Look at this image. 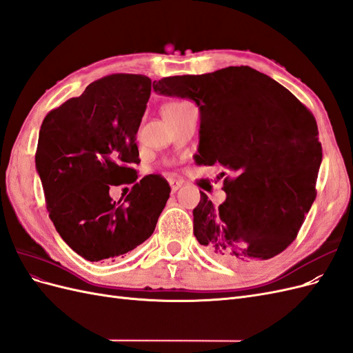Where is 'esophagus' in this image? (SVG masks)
I'll list each match as a JSON object with an SVG mask.
<instances>
[{
	"instance_id": "obj_1",
	"label": "esophagus",
	"mask_w": 353,
	"mask_h": 353,
	"mask_svg": "<svg viewBox=\"0 0 353 353\" xmlns=\"http://www.w3.org/2000/svg\"><path fill=\"white\" fill-rule=\"evenodd\" d=\"M169 185H170V191H172V193H175V191L183 185V181H179V179H175V178H170L169 179Z\"/></svg>"
}]
</instances>
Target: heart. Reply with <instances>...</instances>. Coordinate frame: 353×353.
Here are the masks:
<instances>
[{"label":"heart","instance_id":"heart-1","mask_svg":"<svg viewBox=\"0 0 353 353\" xmlns=\"http://www.w3.org/2000/svg\"><path fill=\"white\" fill-rule=\"evenodd\" d=\"M187 104H190V103H188V101H175V103H170V104H168L166 108H165V110L179 109V108H184V105H187Z\"/></svg>","mask_w":353,"mask_h":353}]
</instances>
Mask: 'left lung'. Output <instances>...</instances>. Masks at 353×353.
Masks as SVG:
<instances>
[{
	"instance_id": "1",
	"label": "left lung",
	"mask_w": 353,
	"mask_h": 353,
	"mask_svg": "<svg viewBox=\"0 0 353 353\" xmlns=\"http://www.w3.org/2000/svg\"><path fill=\"white\" fill-rule=\"evenodd\" d=\"M153 90L199 105L196 162H218L234 175L223 179L227 199L218 208L200 191L193 210L199 243L236 266L281 253L316 196L323 148L314 114L281 83L249 66L169 77L154 81Z\"/></svg>"
}]
</instances>
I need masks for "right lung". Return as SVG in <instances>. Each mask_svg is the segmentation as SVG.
Instances as JSON below:
<instances>
[{
  "label": "right lung",
  "instance_id": "right-lung-1",
  "mask_svg": "<svg viewBox=\"0 0 353 353\" xmlns=\"http://www.w3.org/2000/svg\"><path fill=\"white\" fill-rule=\"evenodd\" d=\"M152 94L144 74L114 73L51 110L35 154L47 210L60 237L90 262L114 261L152 236L169 199L160 175L137 180L135 135ZM134 183L122 205L110 185Z\"/></svg>",
  "mask_w": 353,
  "mask_h": 353
}]
</instances>
